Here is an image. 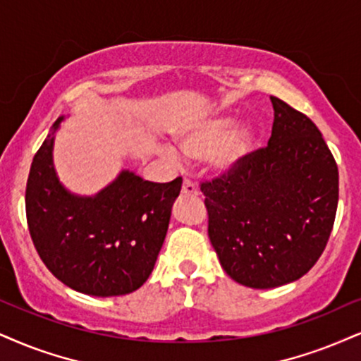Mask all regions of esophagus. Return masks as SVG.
<instances>
[{
	"label": "esophagus",
	"mask_w": 361,
	"mask_h": 361,
	"mask_svg": "<svg viewBox=\"0 0 361 361\" xmlns=\"http://www.w3.org/2000/svg\"><path fill=\"white\" fill-rule=\"evenodd\" d=\"M182 194L199 195V188L190 179H184V184H182Z\"/></svg>",
	"instance_id": "34e87169"
}]
</instances>
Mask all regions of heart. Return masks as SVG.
Segmentation results:
<instances>
[{
	"mask_svg": "<svg viewBox=\"0 0 361 361\" xmlns=\"http://www.w3.org/2000/svg\"><path fill=\"white\" fill-rule=\"evenodd\" d=\"M231 117L204 120L180 137V149L190 159L211 157L219 171H229L246 157L252 147V132L236 128Z\"/></svg>",
	"mask_w": 361,
	"mask_h": 361,
	"instance_id": "obj_1",
	"label": "heart"
}]
</instances>
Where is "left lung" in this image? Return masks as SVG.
<instances>
[{
    "label": "left lung",
    "instance_id": "1",
    "mask_svg": "<svg viewBox=\"0 0 361 361\" xmlns=\"http://www.w3.org/2000/svg\"><path fill=\"white\" fill-rule=\"evenodd\" d=\"M268 145L201 182L209 239L234 281L269 289L317 264L338 207V167L313 120L278 97Z\"/></svg>",
    "mask_w": 361,
    "mask_h": 361
}]
</instances>
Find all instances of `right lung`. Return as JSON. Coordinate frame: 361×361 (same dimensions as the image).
Returning a JSON list of instances; mask_svg holds the SVG:
<instances>
[{
  "mask_svg": "<svg viewBox=\"0 0 361 361\" xmlns=\"http://www.w3.org/2000/svg\"><path fill=\"white\" fill-rule=\"evenodd\" d=\"M51 149L53 133L35 154L26 182V222L44 266L85 295L139 289L166 239L182 177L160 184L123 171L95 197H77L58 182Z\"/></svg>",
  "mask_w": 361,
  "mask_h": 361,
  "instance_id": "1",
  "label": "right lung"
}]
</instances>
